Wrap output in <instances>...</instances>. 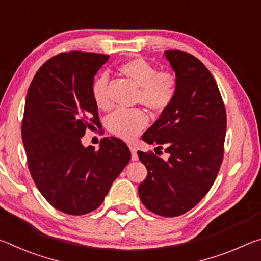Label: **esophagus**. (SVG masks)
I'll list each match as a JSON object with an SVG mask.
<instances>
[{"mask_svg":"<svg viewBox=\"0 0 261 261\" xmlns=\"http://www.w3.org/2000/svg\"><path fill=\"white\" fill-rule=\"evenodd\" d=\"M129 148L131 151V159L134 161H137L138 160V154H137V149L135 148V146H132V145H129Z\"/></svg>","mask_w":261,"mask_h":261,"instance_id":"obj_1","label":"esophagus"}]
</instances>
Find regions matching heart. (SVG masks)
I'll return each mask as SVG.
<instances>
[{
	"mask_svg": "<svg viewBox=\"0 0 261 261\" xmlns=\"http://www.w3.org/2000/svg\"><path fill=\"white\" fill-rule=\"evenodd\" d=\"M117 71L139 87L138 102L154 112H163L177 93V78L170 71H156V68L143 57H136L117 67ZM95 105L102 110L112 107L108 94V78L100 76L92 86ZM148 123L147 114L143 109H118L108 118V129L115 136L131 139Z\"/></svg>",
	"mask_w": 261,
	"mask_h": 261,
	"instance_id": "1",
	"label": "heart"
}]
</instances>
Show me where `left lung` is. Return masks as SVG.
<instances>
[{"mask_svg": "<svg viewBox=\"0 0 261 261\" xmlns=\"http://www.w3.org/2000/svg\"><path fill=\"white\" fill-rule=\"evenodd\" d=\"M165 56L177 78V93L143 139L163 145L169 159L138 152L147 169L138 193L147 210L174 218L193 208L213 185L223 159L227 115L216 82L197 57L180 50H166Z\"/></svg>", "mask_w": 261, "mask_h": 261, "instance_id": "8db88e82", "label": "left lung"}]
</instances>
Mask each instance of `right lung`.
Segmentation results:
<instances>
[{
  "instance_id": "1",
  "label": "right lung",
  "mask_w": 261,
  "mask_h": 261,
  "mask_svg": "<svg viewBox=\"0 0 261 261\" xmlns=\"http://www.w3.org/2000/svg\"><path fill=\"white\" fill-rule=\"evenodd\" d=\"M108 59L61 53L38 70L26 95L21 138L31 176L45 199L70 215L98 208L131 159L115 137L101 139L99 149L82 144L86 129L101 127L92 86Z\"/></svg>"
}]
</instances>
